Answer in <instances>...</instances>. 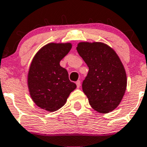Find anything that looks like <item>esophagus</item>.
Masks as SVG:
<instances>
[{"instance_id": "34e87169", "label": "esophagus", "mask_w": 147, "mask_h": 147, "mask_svg": "<svg viewBox=\"0 0 147 147\" xmlns=\"http://www.w3.org/2000/svg\"><path fill=\"white\" fill-rule=\"evenodd\" d=\"M76 85H77L78 88H79L80 86H81V82H80V81H77V82H76Z\"/></svg>"}]
</instances>
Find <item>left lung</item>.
<instances>
[{"mask_svg":"<svg viewBox=\"0 0 147 147\" xmlns=\"http://www.w3.org/2000/svg\"><path fill=\"white\" fill-rule=\"evenodd\" d=\"M77 51L89 68L82 89L90 107L100 113L118 107L127 88V76L115 51L102 42H79Z\"/></svg>","mask_w":147,"mask_h":147,"instance_id":"obj_1","label":"left lung"}]
</instances>
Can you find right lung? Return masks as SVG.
<instances>
[{
  "instance_id": "obj_1",
  "label": "right lung",
  "mask_w": 147,
  "mask_h": 147,
  "mask_svg": "<svg viewBox=\"0 0 147 147\" xmlns=\"http://www.w3.org/2000/svg\"><path fill=\"white\" fill-rule=\"evenodd\" d=\"M71 48L69 42L49 43L32 59L27 78L28 91L34 103L45 110L59 109L76 88L69 79L67 70L59 65Z\"/></svg>"
}]
</instances>
